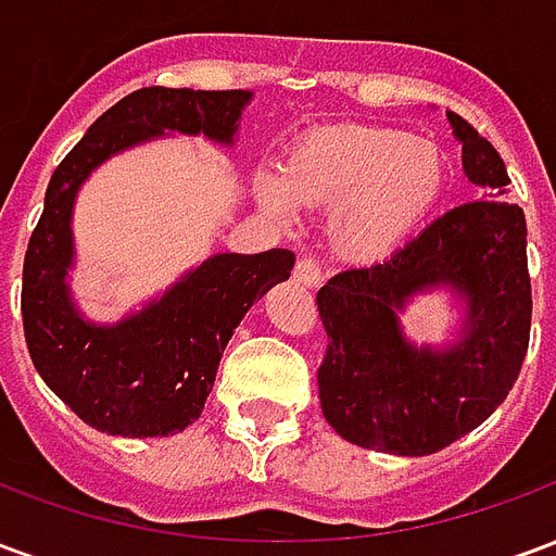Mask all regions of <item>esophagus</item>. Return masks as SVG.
I'll use <instances>...</instances> for the list:
<instances>
[{
	"mask_svg": "<svg viewBox=\"0 0 556 556\" xmlns=\"http://www.w3.org/2000/svg\"><path fill=\"white\" fill-rule=\"evenodd\" d=\"M294 277H298V282H303V286H309V289H315V286L321 282V265L315 262V255H301V258H298Z\"/></svg>",
	"mask_w": 556,
	"mask_h": 556,
	"instance_id": "1",
	"label": "esophagus"
}]
</instances>
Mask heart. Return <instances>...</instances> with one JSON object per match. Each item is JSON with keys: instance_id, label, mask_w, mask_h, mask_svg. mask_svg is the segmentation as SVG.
Listing matches in <instances>:
<instances>
[{"instance_id": "1", "label": "heart", "mask_w": 556, "mask_h": 556, "mask_svg": "<svg viewBox=\"0 0 556 556\" xmlns=\"http://www.w3.org/2000/svg\"><path fill=\"white\" fill-rule=\"evenodd\" d=\"M438 148L387 127H337L303 139L286 163V178L265 175L258 190L270 211L294 199L339 205L333 241L345 255L384 258L426 223L443 193Z\"/></svg>"}]
</instances>
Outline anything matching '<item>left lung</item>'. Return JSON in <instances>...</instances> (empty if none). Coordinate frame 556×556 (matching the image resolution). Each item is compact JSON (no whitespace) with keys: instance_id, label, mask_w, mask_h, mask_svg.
Listing matches in <instances>:
<instances>
[{"instance_id":"1","label":"left lung","mask_w":556,"mask_h":556,"mask_svg":"<svg viewBox=\"0 0 556 556\" xmlns=\"http://www.w3.org/2000/svg\"><path fill=\"white\" fill-rule=\"evenodd\" d=\"M479 199L450 207L378 265L349 267L318 289L327 333L318 366L325 419L345 441L393 455H429L473 431L518 381L530 345L525 211L501 199L506 166L470 122L450 113ZM450 285L468 298L466 339L414 350L395 313L410 293Z\"/></svg>"}]
</instances>
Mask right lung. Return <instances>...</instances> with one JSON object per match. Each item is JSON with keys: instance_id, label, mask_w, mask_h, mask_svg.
<instances>
[{"instance_id": "obj_1", "label": "right lung", "mask_w": 556, "mask_h": 556, "mask_svg": "<svg viewBox=\"0 0 556 556\" xmlns=\"http://www.w3.org/2000/svg\"><path fill=\"white\" fill-rule=\"evenodd\" d=\"M247 101L250 91L238 89L148 86L130 91L55 166L23 258L20 309L35 369L91 429L160 438L195 422L235 327L253 301L289 279L294 253H219L122 325H86L74 313L65 286L71 207L79 184L110 154L163 130L231 142Z\"/></svg>"}]
</instances>
